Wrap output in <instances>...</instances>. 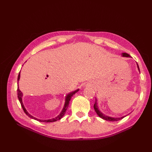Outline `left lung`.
<instances>
[{"label":"left lung","instance_id":"1","mask_svg":"<svg viewBox=\"0 0 152 152\" xmlns=\"http://www.w3.org/2000/svg\"><path fill=\"white\" fill-rule=\"evenodd\" d=\"M122 56L123 57H131L129 54H128L127 53H122ZM137 68H138V70L139 72L140 71V68H139V66L138 65H137ZM94 109L95 110V112H96V113L98 114V115L101 117L102 118L104 119V120L105 121H112V122H114V121H119V120H121V119H122L124 117H118V118H115V117H108L107 115H106L103 114L102 112L100 111L99 108H98V103H97V99H96V101H95V103L94 104Z\"/></svg>","mask_w":152,"mask_h":152}]
</instances>
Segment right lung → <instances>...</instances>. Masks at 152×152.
<instances>
[{"label": "right lung", "mask_w": 152, "mask_h": 152, "mask_svg": "<svg viewBox=\"0 0 152 152\" xmlns=\"http://www.w3.org/2000/svg\"><path fill=\"white\" fill-rule=\"evenodd\" d=\"M20 79V72L19 73V75H18V82H19ZM79 91V89H78L72 92V93L68 94L66 96V97H65V104H64V107H63V109H62V110H61V112H60V113H59V114L58 115L56 116V117L53 118H50V119H48V120H41V119L33 117L32 115H30L28 112L26 111V108H25L24 104H23V102H22V97H23V94L22 92L20 90L19 87H18V99H19L20 102V103H21V107H22V108H23V110H24L25 113L29 117H30V118H33V119H35V120L38 121H39V122H56V121H58V120H60V119L64 116V115L65 114L66 110H67V108H68V107L69 102H70V99H71L72 96H73V95H74L76 93H77V92Z\"/></svg>", "instance_id": "right-lung-1"}]
</instances>
